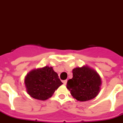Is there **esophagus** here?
I'll list each match as a JSON object with an SVG mask.
<instances>
[{"label":"esophagus","mask_w":123,"mask_h":123,"mask_svg":"<svg viewBox=\"0 0 123 123\" xmlns=\"http://www.w3.org/2000/svg\"><path fill=\"white\" fill-rule=\"evenodd\" d=\"M62 83H63V84L66 85V83H67V80H64V81H62Z\"/></svg>","instance_id":"1"}]
</instances>
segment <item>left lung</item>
<instances>
[{"instance_id": "1", "label": "left lung", "mask_w": 123, "mask_h": 123, "mask_svg": "<svg viewBox=\"0 0 123 123\" xmlns=\"http://www.w3.org/2000/svg\"><path fill=\"white\" fill-rule=\"evenodd\" d=\"M73 78L67 82L66 87L73 98L85 102L95 98L100 91V75L89 66L77 67L72 70Z\"/></svg>"}]
</instances>
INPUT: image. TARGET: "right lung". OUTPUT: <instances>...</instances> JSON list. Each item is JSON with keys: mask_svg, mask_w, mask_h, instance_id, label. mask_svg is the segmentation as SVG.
Here are the masks:
<instances>
[{"mask_svg": "<svg viewBox=\"0 0 123 123\" xmlns=\"http://www.w3.org/2000/svg\"><path fill=\"white\" fill-rule=\"evenodd\" d=\"M62 83L51 66L33 69L25 78L27 93L33 98L45 100L51 97Z\"/></svg>", "mask_w": 123, "mask_h": 123, "instance_id": "add662e5", "label": "right lung"}]
</instances>
